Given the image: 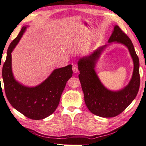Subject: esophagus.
Listing matches in <instances>:
<instances>
[{
  "label": "esophagus",
  "instance_id": "obj_1",
  "mask_svg": "<svg viewBox=\"0 0 146 146\" xmlns=\"http://www.w3.org/2000/svg\"><path fill=\"white\" fill-rule=\"evenodd\" d=\"M72 70L73 72L74 73H77L78 72V66L76 65H73L72 66Z\"/></svg>",
  "mask_w": 146,
  "mask_h": 146
}]
</instances>
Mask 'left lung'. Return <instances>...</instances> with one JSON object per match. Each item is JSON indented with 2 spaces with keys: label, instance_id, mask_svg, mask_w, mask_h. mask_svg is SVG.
Returning a JSON list of instances; mask_svg holds the SVG:
<instances>
[{
  "label": "left lung",
  "instance_id": "1",
  "mask_svg": "<svg viewBox=\"0 0 146 146\" xmlns=\"http://www.w3.org/2000/svg\"><path fill=\"white\" fill-rule=\"evenodd\" d=\"M108 43L82 57L78 62L80 73L78 77L86 105L92 113L104 118L114 117L121 113L135 99L140 85L139 58L131 40L118 25H114ZM112 43L125 46L133 62V72L129 84L117 91L107 88L100 80L95 69L103 51Z\"/></svg>",
  "mask_w": 146,
  "mask_h": 146
}]
</instances>
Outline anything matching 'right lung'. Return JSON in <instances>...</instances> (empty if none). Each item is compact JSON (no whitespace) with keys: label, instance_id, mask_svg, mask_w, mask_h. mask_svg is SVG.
Masks as SVG:
<instances>
[{"label":"right lung","instance_id":"add662e5","mask_svg":"<svg viewBox=\"0 0 146 146\" xmlns=\"http://www.w3.org/2000/svg\"><path fill=\"white\" fill-rule=\"evenodd\" d=\"M28 27H23L10 44L2 68V78L7 98L12 106L27 117L39 120L50 116L57 108L66 82L72 76V66L55 69L36 86H27L17 81L12 72L11 54Z\"/></svg>","mask_w":146,"mask_h":146}]
</instances>
